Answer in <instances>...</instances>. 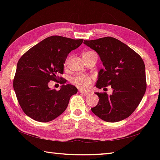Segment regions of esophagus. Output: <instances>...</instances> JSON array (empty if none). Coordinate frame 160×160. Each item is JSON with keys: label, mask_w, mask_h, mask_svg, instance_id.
<instances>
[{"label": "esophagus", "mask_w": 160, "mask_h": 160, "mask_svg": "<svg viewBox=\"0 0 160 160\" xmlns=\"http://www.w3.org/2000/svg\"><path fill=\"white\" fill-rule=\"evenodd\" d=\"M79 92H80V93H82V94L84 95V96H89V93L86 92V91H82V90H79Z\"/></svg>", "instance_id": "1"}]
</instances>
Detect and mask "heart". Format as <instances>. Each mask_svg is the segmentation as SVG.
I'll return each mask as SVG.
<instances>
[{"instance_id": "obj_1", "label": "heart", "mask_w": 160, "mask_h": 160, "mask_svg": "<svg viewBox=\"0 0 160 160\" xmlns=\"http://www.w3.org/2000/svg\"><path fill=\"white\" fill-rule=\"evenodd\" d=\"M90 53H96L93 52H89L84 53L83 55H86V54H90ZM93 80H94V78L93 76H87V75H84V74H80L73 77L72 79H71V82H72L76 87L79 88V89H82V90H86L90 87L91 84L93 82Z\"/></svg>"}]
</instances>
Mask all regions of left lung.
<instances>
[{"label":"left lung","instance_id":"1","mask_svg":"<svg viewBox=\"0 0 160 160\" xmlns=\"http://www.w3.org/2000/svg\"><path fill=\"white\" fill-rule=\"evenodd\" d=\"M99 54L104 69L99 72L96 87L111 85L113 93L96 92L99 97L93 113L104 121L116 122L130 116L147 89L145 64L138 53L113 37L85 40Z\"/></svg>","mask_w":160,"mask_h":160}]
</instances>
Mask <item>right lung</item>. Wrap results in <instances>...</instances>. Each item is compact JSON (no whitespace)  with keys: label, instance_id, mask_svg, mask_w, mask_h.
I'll list each match as a JSON object with an SVG mask.
<instances>
[{"label":"right lung","instance_id":"add662e5","mask_svg":"<svg viewBox=\"0 0 160 160\" xmlns=\"http://www.w3.org/2000/svg\"><path fill=\"white\" fill-rule=\"evenodd\" d=\"M83 39L52 36L32 47L19 59L13 81L20 107L28 116L41 122L52 121L65 111L71 96L78 89L64 84L63 74L67 55L81 45ZM50 80H60L58 91L50 90Z\"/></svg>","mask_w":160,"mask_h":160}]
</instances>
